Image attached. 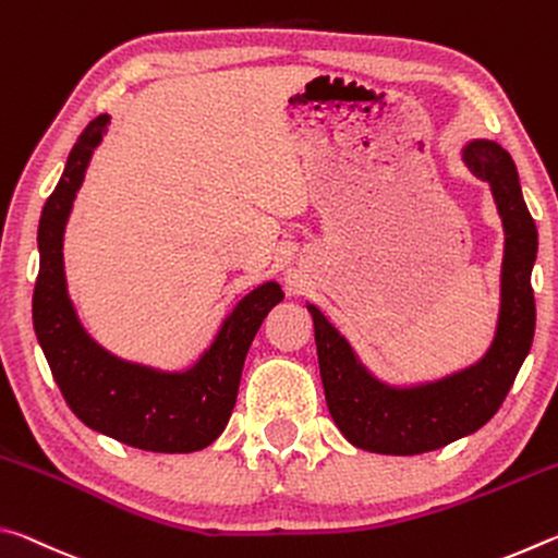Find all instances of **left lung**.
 I'll list each match as a JSON object with an SVG mask.
<instances>
[{
	"label": "left lung",
	"instance_id": "8db88e82",
	"mask_svg": "<svg viewBox=\"0 0 558 558\" xmlns=\"http://www.w3.org/2000/svg\"><path fill=\"white\" fill-rule=\"evenodd\" d=\"M462 157L472 174L493 186L507 233L502 313L495 344L483 362L468 372L423 389L393 391L374 381L356 364L352 349L337 329L310 305L327 409L337 428L356 448L384 456H418L470 436L499 411L532 349L536 226L519 189L517 167L502 147L485 140L470 143Z\"/></svg>",
	"mask_w": 558,
	"mask_h": 558
}]
</instances>
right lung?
<instances>
[{"instance_id":"add662e5","label":"right lung","mask_w":558,"mask_h":558,"mask_svg":"<svg viewBox=\"0 0 558 558\" xmlns=\"http://www.w3.org/2000/svg\"><path fill=\"white\" fill-rule=\"evenodd\" d=\"M108 122V116H98L81 132L41 211L34 329L65 403L88 428L153 452L202 450L229 423L245 354L282 292L276 282H266L245 295L209 352L186 374H157L125 364L90 342L65 298L61 248L75 192Z\"/></svg>"}]
</instances>
